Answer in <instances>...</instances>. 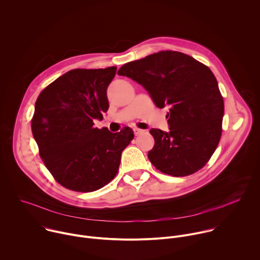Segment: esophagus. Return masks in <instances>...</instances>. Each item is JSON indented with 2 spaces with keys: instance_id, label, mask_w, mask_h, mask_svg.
<instances>
[{
  "instance_id": "1",
  "label": "esophagus",
  "mask_w": 260,
  "mask_h": 260,
  "mask_svg": "<svg viewBox=\"0 0 260 260\" xmlns=\"http://www.w3.org/2000/svg\"><path fill=\"white\" fill-rule=\"evenodd\" d=\"M134 133H135V135H136V136H138V135H140V134L144 133V131H143V129H141V128L135 127V128H134Z\"/></svg>"
}]
</instances>
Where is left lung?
I'll return each instance as SVG.
<instances>
[{
	"label": "left lung",
	"mask_w": 260,
	"mask_h": 260,
	"mask_svg": "<svg viewBox=\"0 0 260 260\" xmlns=\"http://www.w3.org/2000/svg\"><path fill=\"white\" fill-rule=\"evenodd\" d=\"M141 84L158 108L169 107L170 132L151 128L148 158L161 173L184 177L211 158L222 133L224 103L212 71L178 51H159L118 70Z\"/></svg>",
	"instance_id": "8db88e82"
}]
</instances>
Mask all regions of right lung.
<instances>
[{
	"mask_svg": "<svg viewBox=\"0 0 260 260\" xmlns=\"http://www.w3.org/2000/svg\"><path fill=\"white\" fill-rule=\"evenodd\" d=\"M116 70H71L37 99L32 136L45 167L68 189L90 192L104 187L116 176L121 153L134 139L127 126L115 134L93 126L108 111L107 88Z\"/></svg>",
	"mask_w": 260,
	"mask_h": 260,
	"instance_id": "obj_1",
	"label": "right lung"
}]
</instances>
